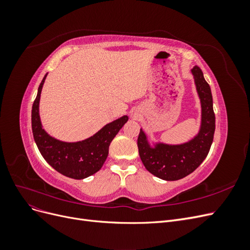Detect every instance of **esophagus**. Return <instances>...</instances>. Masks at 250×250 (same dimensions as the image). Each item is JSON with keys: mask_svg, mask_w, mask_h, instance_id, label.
<instances>
[{"mask_svg": "<svg viewBox=\"0 0 250 250\" xmlns=\"http://www.w3.org/2000/svg\"><path fill=\"white\" fill-rule=\"evenodd\" d=\"M135 115H137V113H135V112H133V113H132V116H133V117H135Z\"/></svg>", "mask_w": 250, "mask_h": 250, "instance_id": "obj_1", "label": "esophagus"}]
</instances>
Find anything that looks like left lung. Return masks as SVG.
Wrapping results in <instances>:
<instances>
[{
  "mask_svg": "<svg viewBox=\"0 0 250 250\" xmlns=\"http://www.w3.org/2000/svg\"><path fill=\"white\" fill-rule=\"evenodd\" d=\"M201 106V122L197 134L181 144L150 143L142 128L138 138L139 154L145 168L164 180H178L197 169L206 160L215 132V113L210 87L200 67L191 70Z\"/></svg>",
  "mask_w": 250,
  "mask_h": 250,
  "instance_id": "1",
  "label": "left lung"
}]
</instances>
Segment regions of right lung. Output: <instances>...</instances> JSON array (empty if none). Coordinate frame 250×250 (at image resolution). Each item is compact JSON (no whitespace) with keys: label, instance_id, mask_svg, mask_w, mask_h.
I'll use <instances>...</instances> for the list:
<instances>
[{"label":"right lung","instance_id":"obj_1","mask_svg":"<svg viewBox=\"0 0 250 250\" xmlns=\"http://www.w3.org/2000/svg\"><path fill=\"white\" fill-rule=\"evenodd\" d=\"M47 75L41 82L32 106V132L36 146L46 162L60 174L74 179L86 178L102 168L110 143L128 121V116L112 121L83 141L63 142L51 137L42 128L40 117L41 94Z\"/></svg>","mask_w":250,"mask_h":250}]
</instances>
